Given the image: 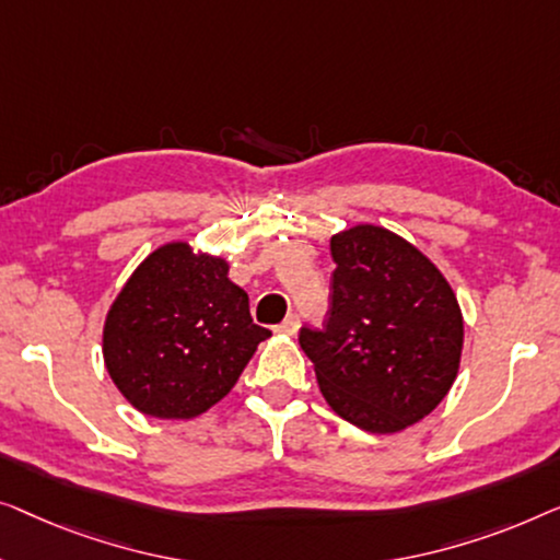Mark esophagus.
<instances>
[{"mask_svg": "<svg viewBox=\"0 0 560 560\" xmlns=\"http://www.w3.org/2000/svg\"><path fill=\"white\" fill-rule=\"evenodd\" d=\"M296 329H299V317L296 314H289V317L277 327V332L279 335H296Z\"/></svg>", "mask_w": 560, "mask_h": 560, "instance_id": "1", "label": "esophagus"}]
</instances>
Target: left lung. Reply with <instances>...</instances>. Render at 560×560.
I'll list each match as a JSON object with an SVG mask.
<instances>
[{
    "label": "left lung",
    "instance_id": "1",
    "mask_svg": "<svg viewBox=\"0 0 560 560\" xmlns=\"http://www.w3.org/2000/svg\"><path fill=\"white\" fill-rule=\"evenodd\" d=\"M337 269L322 329H299L322 396L370 434H396L441 404L459 370L464 322L448 281L377 225L332 235Z\"/></svg>",
    "mask_w": 560,
    "mask_h": 560
}]
</instances>
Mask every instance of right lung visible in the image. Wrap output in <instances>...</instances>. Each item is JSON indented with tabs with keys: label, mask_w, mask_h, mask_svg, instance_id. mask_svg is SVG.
Wrapping results in <instances>:
<instances>
[{
	"label": "right lung",
	"mask_w": 560,
	"mask_h": 560,
	"mask_svg": "<svg viewBox=\"0 0 560 560\" xmlns=\"http://www.w3.org/2000/svg\"><path fill=\"white\" fill-rule=\"evenodd\" d=\"M248 294L223 258L187 243L149 254L116 296L104 327L106 370L124 398L156 419H192L228 396L258 342Z\"/></svg>",
	"instance_id": "right-lung-1"
}]
</instances>
